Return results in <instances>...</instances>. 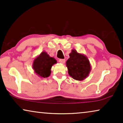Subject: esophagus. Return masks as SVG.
I'll list each match as a JSON object with an SVG mask.
<instances>
[{"instance_id":"esophagus-1","label":"esophagus","mask_w":123,"mask_h":123,"mask_svg":"<svg viewBox=\"0 0 123 123\" xmlns=\"http://www.w3.org/2000/svg\"><path fill=\"white\" fill-rule=\"evenodd\" d=\"M59 63H62V64H64L65 63V59H59Z\"/></svg>"}]
</instances>
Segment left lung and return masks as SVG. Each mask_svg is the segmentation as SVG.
I'll return each instance as SVG.
<instances>
[{
  "label": "left lung",
  "instance_id": "8db88e82",
  "mask_svg": "<svg viewBox=\"0 0 123 123\" xmlns=\"http://www.w3.org/2000/svg\"><path fill=\"white\" fill-rule=\"evenodd\" d=\"M66 62L69 75L74 80L80 81L84 80L88 76L91 70L88 59L85 55L78 53L75 49L72 50Z\"/></svg>",
  "mask_w": 123,
  "mask_h": 123
}]
</instances>
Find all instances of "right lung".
<instances>
[{
  "instance_id": "obj_1",
  "label": "right lung",
  "mask_w": 123,
  "mask_h": 123,
  "mask_svg": "<svg viewBox=\"0 0 123 123\" xmlns=\"http://www.w3.org/2000/svg\"><path fill=\"white\" fill-rule=\"evenodd\" d=\"M56 63L55 58L50 57L46 51H43L33 60L32 68L38 77L47 78L51 73L52 66Z\"/></svg>"
}]
</instances>
